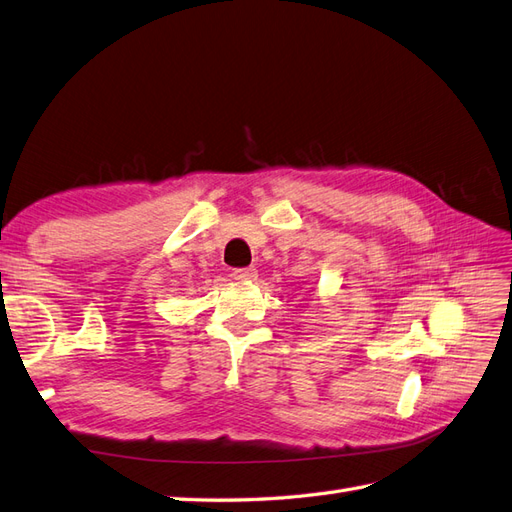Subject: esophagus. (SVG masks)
<instances>
[{
	"label": "esophagus",
	"mask_w": 512,
	"mask_h": 512,
	"mask_svg": "<svg viewBox=\"0 0 512 512\" xmlns=\"http://www.w3.org/2000/svg\"><path fill=\"white\" fill-rule=\"evenodd\" d=\"M231 276L236 281H253L257 276V270L255 268H236L231 272Z\"/></svg>",
	"instance_id": "obj_1"
}]
</instances>
